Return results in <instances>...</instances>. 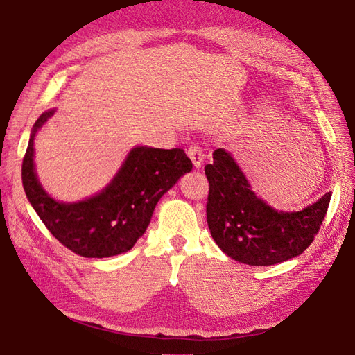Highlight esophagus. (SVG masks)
I'll use <instances>...</instances> for the list:
<instances>
[{
    "label": "esophagus",
    "instance_id": "34e87169",
    "mask_svg": "<svg viewBox=\"0 0 355 355\" xmlns=\"http://www.w3.org/2000/svg\"><path fill=\"white\" fill-rule=\"evenodd\" d=\"M187 155H189V157H191V160H192V163H193V166H195L196 169H200V168L202 166L204 153H202V150H201V146H198V145L189 146V148H187Z\"/></svg>",
    "mask_w": 355,
    "mask_h": 355
}]
</instances>
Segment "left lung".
Segmentation results:
<instances>
[{"label":"left lung","instance_id":"obj_1","mask_svg":"<svg viewBox=\"0 0 355 355\" xmlns=\"http://www.w3.org/2000/svg\"><path fill=\"white\" fill-rule=\"evenodd\" d=\"M210 191L207 224L228 257L250 266H270L306 251L327 215L331 192L300 211H278L255 195L242 169L219 148L204 168Z\"/></svg>","mask_w":355,"mask_h":355}]
</instances>
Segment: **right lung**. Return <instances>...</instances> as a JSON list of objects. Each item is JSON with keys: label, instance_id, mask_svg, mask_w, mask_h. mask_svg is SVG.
<instances>
[{"label": "right lung", "instance_id": "obj_1", "mask_svg": "<svg viewBox=\"0 0 355 355\" xmlns=\"http://www.w3.org/2000/svg\"><path fill=\"white\" fill-rule=\"evenodd\" d=\"M48 110L33 125L22 160V184L33 209L57 241L72 252L104 259L127 252L144 236L160 198L192 171L183 150L135 146L101 192L78 202H60L39 183L35 136L53 116Z\"/></svg>", "mask_w": 355, "mask_h": 355}]
</instances>
